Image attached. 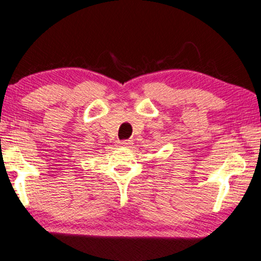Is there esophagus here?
<instances>
[{
  "instance_id": "obj_1",
  "label": "esophagus",
  "mask_w": 261,
  "mask_h": 261,
  "mask_svg": "<svg viewBox=\"0 0 261 261\" xmlns=\"http://www.w3.org/2000/svg\"><path fill=\"white\" fill-rule=\"evenodd\" d=\"M130 144H132V142L129 140H125V141H121V142H120L121 147H128V146H130Z\"/></svg>"
}]
</instances>
